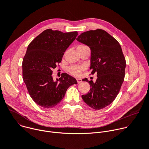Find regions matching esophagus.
<instances>
[{
  "mask_svg": "<svg viewBox=\"0 0 149 149\" xmlns=\"http://www.w3.org/2000/svg\"><path fill=\"white\" fill-rule=\"evenodd\" d=\"M76 79H77V82H78V84H79V83H81V82H82V80H81V79H79V78H77Z\"/></svg>",
  "mask_w": 149,
  "mask_h": 149,
  "instance_id": "esophagus-1",
  "label": "esophagus"
}]
</instances>
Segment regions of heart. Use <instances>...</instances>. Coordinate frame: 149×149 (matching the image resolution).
<instances>
[{
	"label": "heart",
	"instance_id": "1",
	"mask_svg": "<svg viewBox=\"0 0 149 149\" xmlns=\"http://www.w3.org/2000/svg\"><path fill=\"white\" fill-rule=\"evenodd\" d=\"M83 47H85V45H79L78 47V48ZM84 69H85V68L82 66L73 65V66L70 67L68 69V71L71 75H72L74 76H75V77H78L81 75V72L84 70Z\"/></svg>",
	"mask_w": 149,
	"mask_h": 149
}]
</instances>
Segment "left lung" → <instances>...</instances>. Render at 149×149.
I'll return each instance as SVG.
<instances>
[{"instance_id": "1", "label": "left lung", "mask_w": 149, "mask_h": 149, "mask_svg": "<svg viewBox=\"0 0 149 149\" xmlns=\"http://www.w3.org/2000/svg\"><path fill=\"white\" fill-rule=\"evenodd\" d=\"M77 40L91 49V74L97 73L94 82L90 84V90L82 98L90 107L101 110L113 102L117 96L125 76V59L118 41L102 29L82 33Z\"/></svg>"}]
</instances>
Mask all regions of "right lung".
Here are the masks:
<instances>
[{"label":"right lung","mask_w":149,"mask_h":149,"mask_svg":"<svg viewBox=\"0 0 149 149\" xmlns=\"http://www.w3.org/2000/svg\"><path fill=\"white\" fill-rule=\"evenodd\" d=\"M77 31L63 33L51 29L36 36L28 47L22 62L23 79L33 101L45 109L53 108L64 97L67 89L77 84L67 73L54 80L52 69L61 62L66 49L75 39Z\"/></svg>","instance_id":"right-lung-1"}]
</instances>
